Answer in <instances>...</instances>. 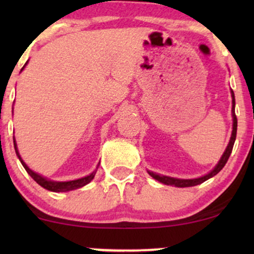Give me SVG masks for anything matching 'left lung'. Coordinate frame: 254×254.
Returning <instances> with one entry per match:
<instances>
[{
  "mask_svg": "<svg viewBox=\"0 0 254 254\" xmlns=\"http://www.w3.org/2000/svg\"><path fill=\"white\" fill-rule=\"evenodd\" d=\"M232 98H233V109H232V113H233V131H232V137H230V141L228 143V147H227L226 151L223 153L222 157H221L220 162H218L216 167L212 170L210 173L206 174L202 178H197V179H176V178H170V177H165V176H159V174L153 173V172H149V174L154 179H156L157 182L166 184V185H174L177 188H190V186H196L198 184H202L205 182V180L210 179L211 177L216 176V174L220 172L222 168L224 167V165L227 164L228 161L230 154H232L233 150V145H234L235 138H237V127H238V119L237 116H235V99H234V92L232 90Z\"/></svg>",
  "mask_w": 254,
  "mask_h": 254,
  "instance_id": "left-lung-1",
  "label": "left lung"
}]
</instances>
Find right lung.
<instances>
[{
  "mask_svg": "<svg viewBox=\"0 0 254 254\" xmlns=\"http://www.w3.org/2000/svg\"><path fill=\"white\" fill-rule=\"evenodd\" d=\"M25 66V65H24ZM24 69V68H22ZM14 147H15V151H16V155L17 157L20 159V161H21L22 166L25 167L26 172H27L30 176L33 178L36 182L39 184L40 186L44 189H46V190L49 191H54V192H66V191H71V190H76V189H80L82 188V186L87 185L89 182H92V179L94 178L95 176V172H93L92 174H89V176L84 177V178H81V179H77V180H71V182H62V183H58V182H51V180H48L45 179V178H43L42 176H39V174L34 173L33 171H31L30 168L26 166V164L24 161L21 160V157L19 155V151L16 149V143H15V139H14Z\"/></svg>",
  "mask_w": 254,
  "mask_h": 254,
  "instance_id": "add662e5",
  "label": "right lung"
}]
</instances>
